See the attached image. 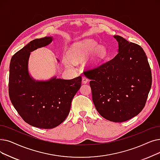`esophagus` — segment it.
Returning <instances> with one entry per match:
<instances>
[{
	"label": "esophagus",
	"instance_id": "1",
	"mask_svg": "<svg viewBox=\"0 0 160 160\" xmlns=\"http://www.w3.org/2000/svg\"><path fill=\"white\" fill-rule=\"evenodd\" d=\"M89 81V80L86 77V76H83L82 77V84H87L88 82Z\"/></svg>",
	"mask_w": 160,
	"mask_h": 160
}]
</instances>
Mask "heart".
<instances>
[{
    "label": "heart",
    "instance_id": "obj_1",
    "mask_svg": "<svg viewBox=\"0 0 160 160\" xmlns=\"http://www.w3.org/2000/svg\"><path fill=\"white\" fill-rule=\"evenodd\" d=\"M68 57L74 62H78L85 59L90 55L88 64L96 66L100 63L107 55V50L105 46L99 45L93 39H84L74 43L68 50ZM66 65L72 67V63L68 59H65Z\"/></svg>",
    "mask_w": 160,
    "mask_h": 160
}]
</instances>
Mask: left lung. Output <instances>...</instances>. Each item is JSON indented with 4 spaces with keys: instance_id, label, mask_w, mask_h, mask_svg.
I'll list each match as a JSON object with an SVG mask.
<instances>
[{
    "instance_id": "obj_1",
    "label": "left lung",
    "mask_w": 160,
    "mask_h": 160,
    "mask_svg": "<svg viewBox=\"0 0 160 160\" xmlns=\"http://www.w3.org/2000/svg\"><path fill=\"white\" fill-rule=\"evenodd\" d=\"M118 54L110 61L84 72L94 105L100 115L114 122H126L139 114L152 86V73L142 48L119 35Z\"/></svg>"
}]
</instances>
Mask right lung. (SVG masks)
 I'll return each mask as SVG.
<instances>
[{
    "label": "right lung",
    "instance_id": "right-lung-1",
    "mask_svg": "<svg viewBox=\"0 0 160 160\" xmlns=\"http://www.w3.org/2000/svg\"><path fill=\"white\" fill-rule=\"evenodd\" d=\"M53 40L46 37L31 41L13 55L10 64L9 96L13 106L25 122L42 129L54 128L66 119L82 82L81 76L36 80L30 75L31 52L49 45Z\"/></svg>",
    "mask_w": 160,
    "mask_h": 160
}]
</instances>
